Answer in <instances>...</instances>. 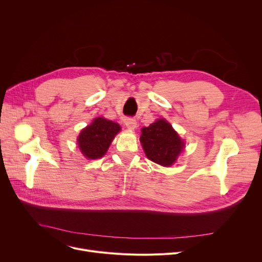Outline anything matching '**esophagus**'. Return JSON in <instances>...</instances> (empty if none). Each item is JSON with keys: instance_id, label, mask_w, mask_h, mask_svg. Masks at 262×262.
<instances>
[{"instance_id": "34e87169", "label": "esophagus", "mask_w": 262, "mask_h": 262, "mask_svg": "<svg viewBox=\"0 0 262 262\" xmlns=\"http://www.w3.org/2000/svg\"><path fill=\"white\" fill-rule=\"evenodd\" d=\"M125 125L128 129H135L137 127V121L135 118H127L125 121Z\"/></svg>"}]
</instances>
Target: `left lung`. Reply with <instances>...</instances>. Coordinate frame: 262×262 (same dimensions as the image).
Masks as SVG:
<instances>
[{
  "label": "left lung",
  "mask_w": 262,
  "mask_h": 262,
  "mask_svg": "<svg viewBox=\"0 0 262 262\" xmlns=\"http://www.w3.org/2000/svg\"><path fill=\"white\" fill-rule=\"evenodd\" d=\"M140 141L147 158L163 167L172 166L184 148V142L163 119L143 127Z\"/></svg>",
  "instance_id": "8db88e82"
}]
</instances>
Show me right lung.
I'll list each match as a JSON object with an SVG mask.
<instances>
[{
    "instance_id": "add662e5",
    "label": "right lung",
    "mask_w": 262,
    "mask_h": 262,
    "mask_svg": "<svg viewBox=\"0 0 262 262\" xmlns=\"http://www.w3.org/2000/svg\"><path fill=\"white\" fill-rule=\"evenodd\" d=\"M120 129L118 123L104 118L94 119L79 134L77 142L81 153L89 159L103 157Z\"/></svg>"
}]
</instances>
